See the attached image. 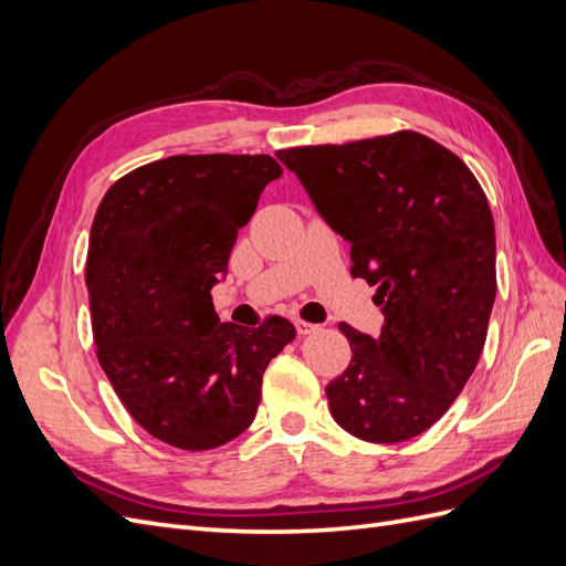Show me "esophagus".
<instances>
[{
	"instance_id": "34e87169",
	"label": "esophagus",
	"mask_w": 566,
	"mask_h": 566,
	"mask_svg": "<svg viewBox=\"0 0 566 566\" xmlns=\"http://www.w3.org/2000/svg\"><path fill=\"white\" fill-rule=\"evenodd\" d=\"M295 328H297V335H310V333L318 331V325H314V323H310V321L297 318V321H295Z\"/></svg>"
}]
</instances>
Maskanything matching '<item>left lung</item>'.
Instances as JSON below:
<instances>
[{
    "label": "left lung",
    "mask_w": 566,
    "mask_h": 566,
    "mask_svg": "<svg viewBox=\"0 0 566 566\" xmlns=\"http://www.w3.org/2000/svg\"><path fill=\"white\" fill-rule=\"evenodd\" d=\"M378 287V337L339 323L347 370L325 387L335 422L373 443L422 434L455 401L484 349L495 300V229L482 186L418 132L276 153Z\"/></svg>",
    "instance_id": "obj_1"
}]
</instances>
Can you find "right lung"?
Wrapping results in <instances>:
<instances>
[{"mask_svg": "<svg viewBox=\"0 0 566 566\" xmlns=\"http://www.w3.org/2000/svg\"><path fill=\"white\" fill-rule=\"evenodd\" d=\"M283 175L271 156H172L132 169L101 200L87 252L98 364L144 430L181 451L243 434L262 375L295 325L219 323L210 290Z\"/></svg>", "mask_w": 566, "mask_h": 566, "instance_id": "obj_1", "label": "right lung"}]
</instances>
